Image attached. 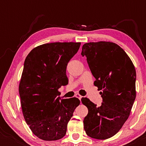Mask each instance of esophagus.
<instances>
[{
  "label": "esophagus",
  "mask_w": 146,
  "mask_h": 146,
  "mask_svg": "<svg viewBox=\"0 0 146 146\" xmlns=\"http://www.w3.org/2000/svg\"><path fill=\"white\" fill-rule=\"evenodd\" d=\"M75 96H76V98H78V99L80 100H81V98H82V96H81V95H80V94H76V95H75Z\"/></svg>",
  "instance_id": "34e87169"
}]
</instances>
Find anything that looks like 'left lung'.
Masks as SVG:
<instances>
[{"instance_id":"1","label":"left lung","mask_w":146,"mask_h":146,"mask_svg":"<svg viewBox=\"0 0 146 146\" xmlns=\"http://www.w3.org/2000/svg\"><path fill=\"white\" fill-rule=\"evenodd\" d=\"M82 50L103 100L97 106L87 98H82L88 110L84 128L92 138L108 139L118 132L130 113L136 96L135 67L125 52L113 42L86 43Z\"/></svg>"}]
</instances>
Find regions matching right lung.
<instances>
[{
    "mask_svg": "<svg viewBox=\"0 0 146 146\" xmlns=\"http://www.w3.org/2000/svg\"><path fill=\"white\" fill-rule=\"evenodd\" d=\"M80 42H53L35 48L26 58L19 84L26 122L38 138L54 141L64 136L67 125L80 102L61 99L58 89L68 83L66 67Z\"/></svg>",
    "mask_w": 146,
    "mask_h": 146,
    "instance_id": "add662e5",
    "label": "right lung"
}]
</instances>
